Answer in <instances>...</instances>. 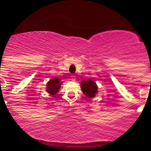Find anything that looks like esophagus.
Returning <instances> with one entry per match:
<instances>
[{"mask_svg":"<svg viewBox=\"0 0 151 151\" xmlns=\"http://www.w3.org/2000/svg\"><path fill=\"white\" fill-rule=\"evenodd\" d=\"M71 77H72V81H74L76 79V78H75L76 77L74 75H72V76H71Z\"/></svg>","mask_w":151,"mask_h":151,"instance_id":"34e87169","label":"esophagus"}]
</instances>
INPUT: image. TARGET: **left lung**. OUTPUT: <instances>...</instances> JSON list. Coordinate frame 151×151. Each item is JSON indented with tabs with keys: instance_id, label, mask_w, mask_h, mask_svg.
I'll use <instances>...</instances> for the list:
<instances>
[{
	"instance_id": "obj_1",
	"label": "left lung",
	"mask_w": 151,
	"mask_h": 151,
	"mask_svg": "<svg viewBox=\"0 0 151 151\" xmlns=\"http://www.w3.org/2000/svg\"><path fill=\"white\" fill-rule=\"evenodd\" d=\"M81 87L83 93L88 98H93V96H96V93H97V86H96V83L91 79L81 81Z\"/></svg>"
}]
</instances>
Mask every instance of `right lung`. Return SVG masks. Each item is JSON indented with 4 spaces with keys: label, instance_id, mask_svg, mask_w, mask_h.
I'll return each mask as SVG.
<instances>
[{
    "label": "right lung",
    "instance_id": "add662e5",
    "mask_svg": "<svg viewBox=\"0 0 151 151\" xmlns=\"http://www.w3.org/2000/svg\"><path fill=\"white\" fill-rule=\"evenodd\" d=\"M61 84L62 82L60 81V79L58 78H53L47 84V91L52 96H54L59 91Z\"/></svg>",
    "mask_w": 151,
    "mask_h": 151
}]
</instances>
